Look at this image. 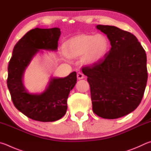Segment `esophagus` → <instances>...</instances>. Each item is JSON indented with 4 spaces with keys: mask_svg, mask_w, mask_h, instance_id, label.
Masks as SVG:
<instances>
[{
    "mask_svg": "<svg viewBox=\"0 0 151 151\" xmlns=\"http://www.w3.org/2000/svg\"><path fill=\"white\" fill-rule=\"evenodd\" d=\"M77 77L78 80H81V79H83L84 78V75L81 72H78L77 73Z\"/></svg>",
    "mask_w": 151,
    "mask_h": 151,
    "instance_id": "1",
    "label": "esophagus"
}]
</instances>
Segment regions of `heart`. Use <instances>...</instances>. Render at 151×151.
Instances as JSON below:
<instances>
[{
    "label": "heart",
    "mask_w": 151,
    "mask_h": 151,
    "mask_svg": "<svg viewBox=\"0 0 151 151\" xmlns=\"http://www.w3.org/2000/svg\"><path fill=\"white\" fill-rule=\"evenodd\" d=\"M67 46L71 58H78L84 55L83 62L86 64H93L104 58L109 48V42L102 34H82L71 38Z\"/></svg>",
    "instance_id": "1"
}]
</instances>
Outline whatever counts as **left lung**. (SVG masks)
Listing matches in <instances>:
<instances>
[{"label":"left lung","instance_id":"8db88e82","mask_svg":"<svg viewBox=\"0 0 151 151\" xmlns=\"http://www.w3.org/2000/svg\"><path fill=\"white\" fill-rule=\"evenodd\" d=\"M111 47L104 59L82 68L90 86L93 111L104 119H117L139 106L148 78L147 55L133 34L113 26L97 25Z\"/></svg>","mask_w":151,"mask_h":151}]
</instances>
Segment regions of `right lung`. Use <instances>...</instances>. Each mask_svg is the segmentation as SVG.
<instances>
[{
	"label": "right lung",
	"instance_id": "obj_1",
	"mask_svg": "<svg viewBox=\"0 0 151 151\" xmlns=\"http://www.w3.org/2000/svg\"><path fill=\"white\" fill-rule=\"evenodd\" d=\"M60 34L58 28H36L28 32L13 49L7 86L16 108L33 120L52 122L62 118L67 111L69 93L77 82L76 72L73 71L65 78H50L40 93H30L24 86V74L32 60L40 50L57 51Z\"/></svg>",
	"mask_w": 151,
	"mask_h": 151
}]
</instances>
